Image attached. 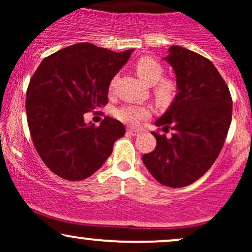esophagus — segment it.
<instances>
[{"label":"esophagus","mask_w":252,"mask_h":252,"mask_svg":"<svg viewBox=\"0 0 252 252\" xmlns=\"http://www.w3.org/2000/svg\"><path fill=\"white\" fill-rule=\"evenodd\" d=\"M128 132H129L130 135H132V136H137V135L141 134V130L140 129H136V128H129L128 129Z\"/></svg>","instance_id":"1"}]
</instances>
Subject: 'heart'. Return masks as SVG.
Here are the masks:
<instances>
[{"label":"heart","mask_w":252,"mask_h":252,"mask_svg":"<svg viewBox=\"0 0 252 252\" xmlns=\"http://www.w3.org/2000/svg\"><path fill=\"white\" fill-rule=\"evenodd\" d=\"M135 68L144 83L148 85H155L154 94L158 103H167L172 99L175 94V85L170 80L162 79L164 71L160 63L153 58L143 57L137 60ZM112 85L114 83L110 86V90L112 89ZM150 115H152V109L148 105L126 104L115 110V116L121 122L130 126H136L142 120L150 117Z\"/></svg>","instance_id":"heart-1"}]
</instances>
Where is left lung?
Wrapping results in <instances>:
<instances>
[{
  "label": "left lung",
  "mask_w": 252,
  "mask_h": 252,
  "mask_svg": "<svg viewBox=\"0 0 252 252\" xmlns=\"http://www.w3.org/2000/svg\"><path fill=\"white\" fill-rule=\"evenodd\" d=\"M163 60L174 70L178 94L155 126L173 134L153 132L156 147L142 161L160 184L179 189L215 163L230 128L232 99L216 66L200 54L172 46Z\"/></svg>",
  "instance_id": "8db88e82"
}]
</instances>
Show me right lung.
<instances>
[{"mask_svg": "<svg viewBox=\"0 0 252 252\" xmlns=\"http://www.w3.org/2000/svg\"><path fill=\"white\" fill-rule=\"evenodd\" d=\"M134 50L116 53L89 42L77 43L45 58L26 94L32 140L43 163L71 181L89 178L111 155L126 134L120 121L105 117L98 126L84 114L108 103L112 78Z\"/></svg>", "mask_w": 252, "mask_h": 252, "instance_id": "1", "label": "right lung"}]
</instances>
